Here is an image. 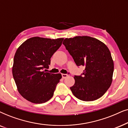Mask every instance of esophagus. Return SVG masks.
Returning a JSON list of instances; mask_svg holds the SVG:
<instances>
[{
    "mask_svg": "<svg viewBox=\"0 0 128 128\" xmlns=\"http://www.w3.org/2000/svg\"><path fill=\"white\" fill-rule=\"evenodd\" d=\"M68 76V75L66 74H62V78H67Z\"/></svg>",
    "mask_w": 128,
    "mask_h": 128,
    "instance_id": "34e87169",
    "label": "esophagus"
}]
</instances>
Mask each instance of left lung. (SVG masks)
Wrapping results in <instances>:
<instances>
[{"instance_id": "obj_1", "label": "left lung", "mask_w": 128, "mask_h": 128, "mask_svg": "<svg viewBox=\"0 0 128 128\" xmlns=\"http://www.w3.org/2000/svg\"><path fill=\"white\" fill-rule=\"evenodd\" d=\"M62 44L77 66H84L80 76H74L75 84L70 89L80 100L92 101L101 98L110 87L114 61L104 43L90 36L66 38Z\"/></svg>"}]
</instances>
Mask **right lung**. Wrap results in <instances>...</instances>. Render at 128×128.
<instances>
[{
  "label": "right lung",
  "instance_id": "1",
  "mask_svg": "<svg viewBox=\"0 0 128 128\" xmlns=\"http://www.w3.org/2000/svg\"><path fill=\"white\" fill-rule=\"evenodd\" d=\"M63 40L32 37L17 50L12 74L18 91L27 101L42 104L53 96L62 76L43 70L48 67L51 57L61 46Z\"/></svg>",
  "mask_w": 128,
  "mask_h": 128
}]
</instances>
